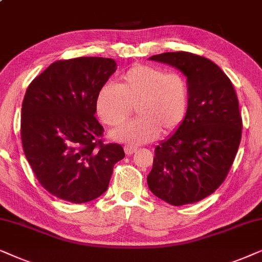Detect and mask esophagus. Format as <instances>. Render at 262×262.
<instances>
[{"label":"esophagus","mask_w":262,"mask_h":262,"mask_svg":"<svg viewBox=\"0 0 262 262\" xmlns=\"http://www.w3.org/2000/svg\"><path fill=\"white\" fill-rule=\"evenodd\" d=\"M137 149H138V147H135V146H133V145H125L124 146V152H125V155H127V156L133 155V153L137 151Z\"/></svg>","instance_id":"1"}]
</instances>
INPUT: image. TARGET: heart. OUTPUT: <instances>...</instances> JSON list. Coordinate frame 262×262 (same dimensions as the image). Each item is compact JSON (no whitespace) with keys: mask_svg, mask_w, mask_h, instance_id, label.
Here are the masks:
<instances>
[{"mask_svg":"<svg viewBox=\"0 0 262 262\" xmlns=\"http://www.w3.org/2000/svg\"><path fill=\"white\" fill-rule=\"evenodd\" d=\"M189 92L186 79L176 72L151 64H135L123 73L116 83L99 90L96 110L107 125H118L135 105L139 117L111 132L116 141L140 145L159 134L179 128L186 117Z\"/></svg>","mask_w":262,"mask_h":262,"instance_id":"heart-1","label":"heart"}]
</instances>
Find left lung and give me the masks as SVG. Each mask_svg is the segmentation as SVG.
Here are the masks:
<instances>
[{
  "label": "left lung",
  "instance_id": "obj_1",
  "mask_svg": "<svg viewBox=\"0 0 262 262\" xmlns=\"http://www.w3.org/2000/svg\"><path fill=\"white\" fill-rule=\"evenodd\" d=\"M149 60L187 76L189 103L177 130L155 149L148 188L173 206L193 204L211 195L228 176L242 135L238 99L225 73L206 57L177 51Z\"/></svg>",
  "mask_w": 262,
  "mask_h": 262
}]
</instances>
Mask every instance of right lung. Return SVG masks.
Returning <instances> with one entry per match:
<instances>
[{
  "label": "right lung",
  "mask_w": 262,
  "mask_h": 262,
  "mask_svg": "<svg viewBox=\"0 0 262 262\" xmlns=\"http://www.w3.org/2000/svg\"><path fill=\"white\" fill-rule=\"evenodd\" d=\"M116 68L105 57L56 61L27 87L24 152L37 180L56 198L74 204L95 200L124 158L121 145L104 144V128L95 117L99 90Z\"/></svg>",
  "instance_id": "right-lung-1"
}]
</instances>
